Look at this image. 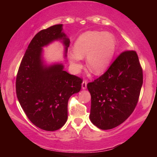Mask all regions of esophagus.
<instances>
[{"instance_id":"esophagus-1","label":"esophagus","mask_w":157,"mask_h":157,"mask_svg":"<svg viewBox=\"0 0 157 157\" xmlns=\"http://www.w3.org/2000/svg\"><path fill=\"white\" fill-rule=\"evenodd\" d=\"M86 84L87 82L86 81H83L82 83V89H86Z\"/></svg>"}]
</instances>
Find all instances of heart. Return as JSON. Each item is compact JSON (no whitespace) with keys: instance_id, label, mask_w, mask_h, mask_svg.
Returning <instances> with one entry per match:
<instances>
[{"instance_id":"1","label":"heart","mask_w":157,"mask_h":157,"mask_svg":"<svg viewBox=\"0 0 157 157\" xmlns=\"http://www.w3.org/2000/svg\"><path fill=\"white\" fill-rule=\"evenodd\" d=\"M116 50L115 36L110 33L88 31L81 34L74 45V50L68 53V60L74 73L82 67V57L86 56L87 67L95 75L107 70Z\"/></svg>"}]
</instances>
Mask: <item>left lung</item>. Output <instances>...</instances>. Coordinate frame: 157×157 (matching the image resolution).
I'll use <instances>...</instances> for the list:
<instances>
[{
  "label": "left lung",
  "instance_id": "obj_1",
  "mask_svg": "<svg viewBox=\"0 0 157 157\" xmlns=\"http://www.w3.org/2000/svg\"><path fill=\"white\" fill-rule=\"evenodd\" d=\"M142 84L143 71L136 52H122L102 75L87 84L91 123L103 130L120 125L136 107Z\"/></svg>",
  "mask_w": 157,
  "mask_h": 157
}]
</instances>
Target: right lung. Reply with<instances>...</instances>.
<instances>
[{
	"instance_id": "1",
	"label": "right lung",
	"mask_w": 157,
	"mask_h": 157,
	"mask_svg": "<svg viewBox=\"0 0 157 157\" xmlns=\"http://www.w3.org/2000/svg\"><path fill=\"white\" fill-rule=\"evenodd\" d=\"M63 25L39 32L32 39L18 68L16 91L21 107L34 125L46 131H55L68 119V101L80 91L82 80L63 71L62 63H45L43 47L55 41L64 46L66 57L70 40Z\"/></svg>"
}]
</instances>
